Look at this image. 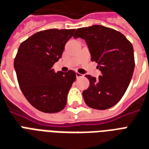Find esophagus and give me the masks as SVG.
Segmentation results:
<instances>
[{
  "label": "esophagus",
  "instance_id": "esophagus-1",
  "mask_svg": "<svg viewBox=\"0 0 149 149\" xmlns=\"http://www.w3.org/2000/svg\"><path fill=\"white\" fill-rule=\"evenodd\" d=\"M76 77H77V78H82V77H84V74H81L79 72H76Z\"/></svg>",
  "mask_w": 149,
  "mask_h": 149
}]
</instances>
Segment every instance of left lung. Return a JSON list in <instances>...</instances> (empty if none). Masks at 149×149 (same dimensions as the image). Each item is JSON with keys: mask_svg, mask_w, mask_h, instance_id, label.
<instances>
[{"mask_svg": "<svg viewBox=\"0 0 149 149\" xmlns=\"http://www.w3.org/2000/svg\"><path fill=\"white\" fill-rule=\"evenodd\" d=\"M86 41L91 61L97 62L102 72L98 79L85 75L90 85L83 91L85 102L93 109H109L121 100L131 82L134 69L133 46L121 33L102 25L79 28L74 35Z\"/></svg>", "mask_w": 149, "mask_h": 149, "instance_id": "8db88e82", "label": "left lung"}]
</instances>
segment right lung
Here are the masks:
<instances>
[{
	"label": "right lung",
	"mask_w": 149,
	"mask_h": 149,
	"mask_svg": "<svg viewBox=\"0 0 149 149\" xmlns=\"http://www.w3.org/2000/svg\"><path fill=\"white\" fill-rule=\"evenodd\" d=\"M75 29H51L40 31L23 41L14 61L18 85L28 102L43 113L61 111L67 104L75 72L53 68Z\"/></svg>",
	"instance_id": "obj_1"
}]
</instances>
